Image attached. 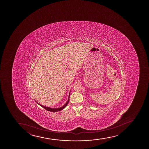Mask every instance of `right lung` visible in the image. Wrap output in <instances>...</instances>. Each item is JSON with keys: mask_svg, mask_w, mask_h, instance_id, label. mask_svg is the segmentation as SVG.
Listing matches in <instances>:
<instances>
[{"mask_svg": "<svg viewBox=\"0 0 149 149\" xmlns=\"http://www.w3.org/2000/svg\"><path fill=\"white\" fill-rule=\"evenodd\" d=\"M69 100H70V95H69V96H68V101H67V103H65V104L63 106L61 107H60V108H50V107H46V106L41 105V104H40L39 103H38V104L42 106L43 108H44V109H45L47 110V111H51V112H56V111H61V110H63V109L65 108V107L67 106V104H68Z\"/></svg>", "mask_w": 149, "mask_h": 149, "instance_id": "right-lung-1", "label": "right lung"}]
</instances>
